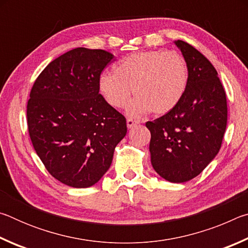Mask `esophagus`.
Masks as SVG:
<instances>
[{
    "label": "esophagus",
    "mask_w": 248,
    "mask_h": 248,
    "mask_svg": "<svg viewBox=\"0 0 248 248\" xmlns=\"http://www.w3.org/2000/svg\"><path fill=\"white\" fill-rule=\"evenodd\" d=\"M136 124H138V121L132 120V119H127V127H128L129 129L132 128L133 125H136Z\"/></svg>",
    "instance_id": "1"
}]
</instances>
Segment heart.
Instances as JSON below:
<instances>
[{"mask_svg": "<svg viewBox=\"0 0 248 248\" xmlns=\"http://www.w3.org/2000/svg\"><path fill=\"white\" fill-rule=\"evenodd\" d=\"M189 71L178 53L149 50L131 53L114 65V73H103L98 90L114 108H123L130 96L137 95L127 108L130 117L152 111L164 115L177 106L186 94Z\"/></svg>", "mask_w": 248, "mask_h": 248, "instance_id": "obj_1", "label": "heart"}]
</instances>
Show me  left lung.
<instances>
[{
  "label": "left lung",
  "mask_w": 248,
  "mask_h": 248,
  "mask_svg": "<svg viewBox=\"0 0 248 248\" xmlns=\"http://www.w3.org/2000/svg\"><path fill=\"white\" fill-rule=\"evenodd\" d=\"M189 71L186 94L173 110L145 124L154 170L170 183L198 176L217 156L228 121L226 96L207 58L183 40L174 41Z\"/></svg>",
  "instance_id": "left-lung-1"
}]
</instances>
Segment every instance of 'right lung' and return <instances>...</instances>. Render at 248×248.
<instances>
[{
  "label": "right lung",
  "mask_w": 248,
  "mask_h": 248,
  "mask_svg": "<svg viewBox=\"0 0 248 248\" xmlns=\"http://www.w3.org/2000/svg\"><path fill=\"white\" fill-rule=\"evenodd\" d=\"M112 59L102 49L70 50L46 66L31 91L27 124L33 149L66 186L97 183L127 133L125 118L98 90L100 73Z\"/></svg>",
  "instance_id": "add662e5"
}]
</instances>
